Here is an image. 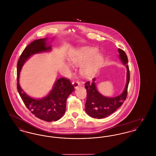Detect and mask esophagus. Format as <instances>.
Wrapping results in <instances>:
<instances>
[{
  "instance_id": "esophagus-1",
  "label": "esophagus",
  "mask_w": 156,
  "mask_h": 156,
  "mask_svg": "<svg viewBox=\"0 0 156 156\" xmlns=\"http://www.w3.org/2000/svg\"><path fill=\"white\" fill-rule=\"evenodd\" d=\"M73 86H74V87L76 89L78 87H80V83L79 82L74 81L73 82Z\"/></svg>"
}]
</instances>
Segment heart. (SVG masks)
<instances>
[{"label":"heart","mask_w":156,"mask_h":156,"mask_svg":"<svg viewBox=\"0 0 156 156\" xmlns=\"http://www.w3.org/2000/svg\"><path fill=\"white\" fill-rule=\"evenodd\" d=\"M98 50L92 48H82L73 52L69 57L71 64L75 67H81V74L85 78H90L97 73L102 61L103 57L97 54ZM66 67L70 70L72 65L68 62Z\"/></svg>","instance_id":"obj_1"}]
</instances>
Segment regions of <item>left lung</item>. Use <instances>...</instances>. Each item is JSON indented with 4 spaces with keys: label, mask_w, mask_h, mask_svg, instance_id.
<instances>
[{
    "label": "left lung",
    "mask_w": 156,
    "mask_h": 156,
    "mask_svg": "<svg viewBox=\"0 0 156 156\" xmlns=\"http://www.w3.org/2000/svg\"><path fill=\"white\" fill-rule=\"evenodd\" d=\"M118 52L119 58L123 64L126 66L127 69L125 88L123 92L117 97H106L98 90L95 78H94L91 82H86L85 87L87 91V97L85 104V111L92 118L102 119L109 116L116 111L126 100L130 80L129 69L127 65L128 59L124 51L119 48Z\"/></svg>",
    "instance_id": "left-lung-1"
}]
</instances>
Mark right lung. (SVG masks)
I'll use <instances>...</instances> for the list:
<instances>
[{
    "instance_id": "obj_1",
    "label": "right lung",
    "mask_w": 156,
    "mask_h": 156,
    "mask_svg": "<svg viewBox=\"0 0 156 156\" xmlns=\"http://www.w3.org/2000/svg\"><path fill=\"white\" fill-rule=\"evenodd\" d=\"M47 40V38H44L34 40L23 50L17 62V88L24 104L35 116L47 122H52L59 120L65 113L67 98L74 90L70 81L65 78L58 79L50 93L41 99L27 95L19 82L22 68L27 59L34 54L51 50V45L48 44Z\"/></svg>"
}]
</instances>
